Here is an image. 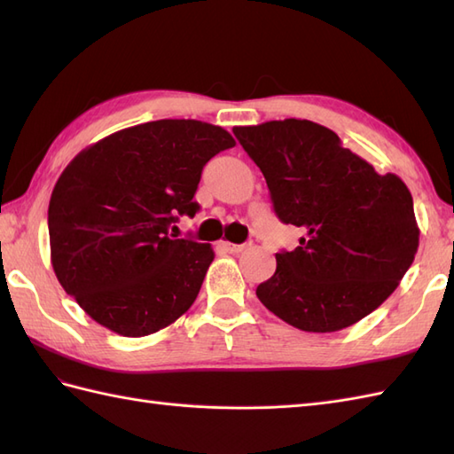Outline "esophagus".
Returning a JSON list of instances; mask_svg holds the SVG:
<instances>
[{"instance_id": "obj_1", "label": "esophagus", "mask_w": 454, "mask_h": 454, "mask_svg": "<svg viewBox=\"0 0 454 454\" xmlns=\"http://www.w3.org/2000/svg\"><path fill=\"white\" fill-rule=\"evenodd\" d=\"M222 246H224L230 254H239V252H244V249H247V244H230V242H224Z\"/></svg>"}]
</instances>
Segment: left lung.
I'll return each instance as SVG.
<instances>
[{
	"mask_svg": "<svg viewBox=\"0 0 454 454\" xmlns=\"http://www.w3.org/2000/svg\"><path fill=\"white\" fill-rule=\"evenodd\" d=\"M278 220L304 230L301 246L275 254L277 271L257 286L267 310L302 332H340L396 291L419 246L411 192L376 173L312 121L236 127Z\"/></svg>",
	"mask_w": 454,
	"mask_h": 454,
	"instance_id": "left-lung-1",
	"label": "left lung"
}]
</instances>
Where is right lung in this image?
I'll return each instance as SVG.
<instances>
[{
    "label": "right lung",
    "instance_id": "obj_1",
    "mask_svg": "<svg viewBox=\"0 0 454 454\" xmlns=\"http://www.w3.org/2000/svg\"><path fill=\"white\" fill-rule=\"evenodd\" d=\"M232 146L222 127L163 119L114 132L67 163L48 205L51 262L85 314L144 337L189 310L215 249L176 239L169 226L195 216L202 168Z\"/></svg>",
    "mask_w": 454,
    "mask_h": 454
}]
</instances>
